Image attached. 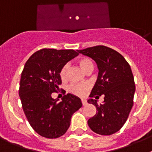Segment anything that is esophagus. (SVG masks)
<instances>
[{
  "instance_id": "1",
  "label": "esophagus",
  "mask_w": 152,
  "mask_h": 152,
  "mask_svg": "<svg viewBox=\"0 0 152 152\" xmlns=\"http://www.w3.org/2000/svg\"><path fill=\"white\" fill-rule=\"evenodd\" d=\"M81 102H82L83 106L87 105V100H84V99H82V100H81Z\"/></svg>"
}]
</instances>
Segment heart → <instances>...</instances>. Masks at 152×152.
Instances as JSON below:
<instances>
[{
	"label": "heart",
	"instance_id": "obj_1",
	"mask_svg": "<svg viewBox=\"0 0 152 152\" xmlns=\"http://www.w3.org/2000/svg\"><path fill=\"white\" fill-rule=\"evenodd\" d=\"M78 64L80 67L82 68L83 71L87 72L91 68H94V63L92 60L88 57H83L78 60ZM68 65L64 64L62 68L60 69L59 76L62 80H64L67 78V71H68ZM89 90V85L88 84H72L70 86L69 91L72 94L77 96H83L87 94V92Z\"/></svg>",
	"mask_w": 152,
	"mask_h": 152
}]
</instances>
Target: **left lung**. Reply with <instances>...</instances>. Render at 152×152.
Segmentation results:
<instances>
[{
    "mask_svg": "<svg viewBox=\"0 0 152 152\" xmlns=\"http://www.w3.org/2000/svg\"><path fill=\"white\" fill-rule=\"evenodd\" d=\"M77 52L94 60L99 70L88 100L96 107V113L88 119V126L99 135H112L123 127L133 106L135 85L130 65L121 54L104 45ZM102 94L104 101L99 105L92 97Z\"/></svg>",
    "mask_w": 152,
    "mask_h": 152,
    "instance_id": "left-lung-1",
    "label": "left lung"
}]
</instances>
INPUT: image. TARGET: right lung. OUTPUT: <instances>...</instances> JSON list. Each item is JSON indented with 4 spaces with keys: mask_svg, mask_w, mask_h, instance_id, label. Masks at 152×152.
Segmentation results:
<instances>
[{
    "mask_svg": "<svg viewBox=\"0 0 152 152\" xmlns=\"http://www.w3.org/2000/svg\"><path fill=\"white\" fill-rule=\"evenodd\" d=\"M77 56L73 49H42L24 65L19 95L28 122L41 136L56 139L64 135L74 113L82 107L80 98L71 94L64 95L61 102L52 97L61 84L60 69Z\"/></svg>",
    "mask_w": 152,
    "mask_h": 152,
    "instance_id": "right-lung-1",
    "label": "right lung"
}]
</instances>
